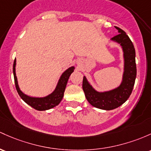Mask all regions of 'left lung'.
<instances>
[{
  "label": "left lung",
  "mask_w": 151,
  "mask_h": 151,
  "mask_svg": "<svg viewBox=\"0 0 151 151\" xmlns=\"http://www.w3.org/2000/svg\"><path fill=\"white\" fill-rule=\"evenodd\" d=\"M115 29L119 34L111 40L122 46L124 57V72L120 85L112 90L100 92L92 87L85 77H83L82 89L86 98L92 106L101 110H113L126 102L132 93L136 78L135 51L133 44L123 30L117 26Z\"/></svg>",
  "instance_id": "8db88e82"
}]
</instances>
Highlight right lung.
Returning <instances> with one entry per match:
<instances>
[{"instance_id": "obj_1", "label": "right lung", "mask_w": 151, "mask_h": 151, "mask_svg": "<svg viewBox=\"0 0 151 151\" xmlns=\"http://www.w3.org/2000/svg\"><path fill=\"white\" fill-rule=\"evenodd\" d=\"M16 60L15 59L14 62V68H13L15 85H16V90H17L19 96L26 103H27L28 105L32 107L35 110L39 111L49 110V109L56 107L60 103L63 97H64V90H65L66 86H67L68 79H69L71 74L74 72V67H69V69H67L65 72L63 73L62 76L60 77V79H59L57 87H56L55 89H54L52 93L44 97H33L23 93L21 89H20L19 84H18L17 77H16Z\"/></svg>"}]
</instances>
